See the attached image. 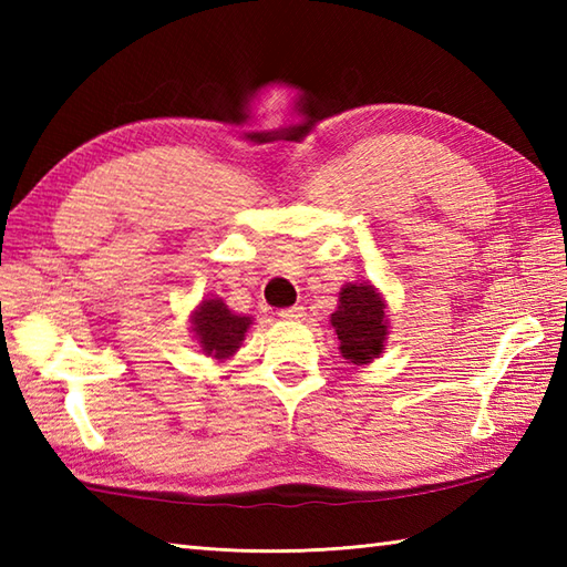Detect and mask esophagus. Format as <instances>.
Wrapping results in <instances>:
<instances>
[{
	"instance_id": "esophagus-1",
	"label": "esophagus",
	"mask_w": 567,
	"mask_h": 567,
	"mask_svg": "<svg viewBox=\"0 0 567 567\" xmlns=\"http://www.w3.org/2000/svg\"><path fill=\"white\" fill-rule=\"evenodd\" d=\"M280 317H282L285 321H299V319H305V317H307V311H305V307H302V305H295V307H287V309H282V311H280Z\"/></svg>"
}]
</instances>
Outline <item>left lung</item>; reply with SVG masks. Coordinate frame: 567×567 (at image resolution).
Masks as SVG:
<instances>
[{
  "mask_svg": "<svg viewBox=\"0 0 567 567\" xmlns=\"http://www.w3.org/2000/svg\"><path fill=\"white\" fill-rule=\"evenodd\" d=\"M336 336L341 341V353L355 365L370 363L382 353L388 339V319L384 302L372 290V285H346L339 297V309L331 315Z\"/></svg>",
  "mask_w": 567,
  "mask_h": 567,
  "instance_id": "1",
  "label": "left lung"
}]
</instances>
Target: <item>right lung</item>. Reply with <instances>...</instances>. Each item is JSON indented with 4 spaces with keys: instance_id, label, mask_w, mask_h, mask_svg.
I'll list each match as a JSON object with an SVG mask.
<instances>
[{
    "instance_id": "obj_1",
    "label": "right lung",
    "mask_w": 567,
    "mask_h": 567,
    "mask_svg": "<svg viewBox=\"0 0 567 567\" xmlns=\"http://www.w3.org/2000/svg\"><path fill=\"white\" fill-rule=\"evenodd\" d=\"M195 331L202 343V351L214 358H228L236 353L246 336V329L250 327L248 317H236L226 309L221 299H207L202 307L195 311Z\"/></svg>"
}]
</instances>
